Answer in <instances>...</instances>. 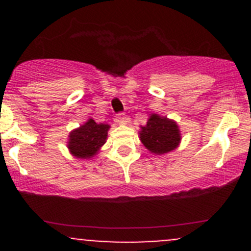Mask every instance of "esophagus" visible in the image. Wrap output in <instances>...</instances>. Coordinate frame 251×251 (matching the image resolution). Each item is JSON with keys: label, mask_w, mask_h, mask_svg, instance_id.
I'll list each match as a JSON object with an SVG mask.
<instances>
[{"label": "esophagus", "mask_w": 251, "mask_h": 251, "mask_svg": "<svg viewBox=\"0 0 251 251\" xmlns=\"http://www.w3.org/2000/svg\"><path fill=\"white\" fill-rule=\"evenodd\" d=\"M128 120H130V118H128V116H126L125 114H123V113L118 114V115L115 116V121L116 123L121 124V125H126V124L128 123Z\"/></svg>", "instance_id": "1"}]
</instances>
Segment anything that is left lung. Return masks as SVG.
Listing matches in <instances>:
<instances>
[{
  "mask_svg": "<svg viewBox=\"0 0 251 251\" xmlns=\"http://www.w3.org/2000/svg\"><path fill=\"white\" fill-rule=\"evenodd\" d=\"M140 140L151 153L161 155L178 147L181 142V131L176 121L151 114L146 126H141Z\"/></svg>",
  "mask_w": 251,
  "mask_h": 251,
  "instance_id": "obj_1",
  "label": "left lung"
}]
</instances>
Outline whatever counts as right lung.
Returning <instances> with one entry per match:
<instances>
[{"label": "right lung", "mask_w": 251, "mask_h": 251, "mask_svg": "<svg viewBox=\"0 0 251 251\" xmlns=\"http://www.w3.org/2000/svg\"><path fill=\"white\" fill-rule=\"evenodd\" d=\"M109 128L108 124H97L93 119H90L87 123L69 133L68 148L70 153L75 158H92L107 141Z\"/></svg>", "instance_id": "1"}]
</instances>
